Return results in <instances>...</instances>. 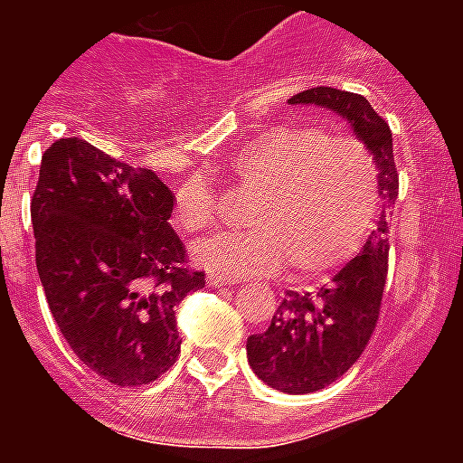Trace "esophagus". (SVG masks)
<instances>
[{
    "label": "esophagus",
    "mask_w": 463,
    "mask_h": 463,
    "mask_svg": "<svg viewBox=\"0 0 463 463\" xmlns=\"http://www.w3.org/2000/svg\"><path fill=\"white\" fill-rule=\"evenodd\" d=\"M209 283L211 286H231L235 283L231 276H223V274H209Z\"/></svg>",
    "instance_id": "1"
}]
</instances>
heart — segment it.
<instances>
[{
	"label": "heart",
	"instance_id": "1",
	"mask_svg": "<svg viewBox=\"0 0 463 463\" xmlns=\"http://www.w3.org/2000/svg\"><path fill=\"white\" fill-rule=\"evenodd\" d=\"M240 189L257 194L250 232H221L194 247L199 264L223 274L288 267L293 281H322L360 252L380 209L373 154L355 139H331L317 127H269L232 158ZM221 218L203 177L175 189L173 223L202 232Z\"/></svg>",
	"mask_w": 463,
	"mask_h": 463
}]
</instances>
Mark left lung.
Wrapping results in <instances>:
<instances>
[{
  "label": "left lung",
  "mask_w": 463,
  "mask_h": 463,
  "mask_svg": "<svg viewBox=\"0 0 463 463\" xmlns=\"http://www.w3.org/2000/svg\"><path fill=\"white\" fill-rule=\"evenodd\" d=\"M290 105L315 103L344 115L360 141L373 151L380 194L394 203L399 194L392 129L365 98L351 90L317 86L298 93ZM389 271L387 211L363 252L345 264L329 286L317 293L288 290L267 331L247 338V360L254 374L286 394H309L329 387L365 351L380 319Z\"/></svg>",
  "instance_id": "obj_1"
}]
</instances>
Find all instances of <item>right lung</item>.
I'll return each instance as SVG.
<instances>
[{
  "instance_id": "obj_1",
  "label": "right lung",
  "mask_w": 463,
  "mask_h": 463,
  "mask_svg": "<svg viewBox=\"0 0 463 463\" xmlns=\"http://www.w3.org/2000/svg\"><path fill=\"white\" fill-rule=\"evenodd\" d=\"M173 192L89 141H54L31 199L35 264L47 305L76 358L119 387L175 365V307L203 271L170 228Z\"/></svg>"
}]
</instances>
